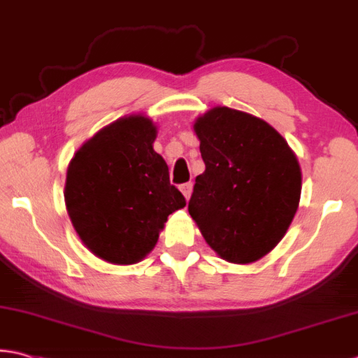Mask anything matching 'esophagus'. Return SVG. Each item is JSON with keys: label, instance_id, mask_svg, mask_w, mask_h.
<instances>
[{"label": "esophagus", "instance_id": "1", "mask_svg": "<svg viewBox=\"0 0 358 358\" xmlns=\"http://www.w3.org/2000/svg\"><path fill=\"white\" fill-rule=\"evenodd\" d=\"M180 191L183 192V196L186 197V201H188L189 197H191V192H192V183H185V185H181V186H180Z\"/></svg>", "mask_w": 358, "mask_h": 358}]
</instances>
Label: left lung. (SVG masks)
I'll list each match as a JSON object with an SVG mask.
<instances>
[{"label": "left lung", "mask_w": 358, "mask_h": 358, "mask_svg": "<svg viewBox=\"0 0 358 358\" xmlns=\"http://www.w3.org/2000/svg\"><path fill=\"white\" fill-rule=\"evenodd\" d=\"M194 132L206 172L196 177L188 212L220 258L253 263L282 241L296 213V155L263 119L228 106L197 117Z\"/></svg>", "instance_id": "1"}]
</instances>
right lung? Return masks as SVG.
<instances>
[{"instance_id": "add662e5", "label": "right lung", "mask_w": 358, "mask_h": 358, "mask_svg": "<svg viewBox=\"0 0 358 358\" xmlns=\"http://www.w3.org/2000/svg\"><path fill=\"white\" fill-rule=\"evenodd\" d=\"M156 135L150 117H119L89 138L68 166V217L84 245L108 263L143 259L169 215L186 206L152 148Z\"/></svg>"}]
</instances>
